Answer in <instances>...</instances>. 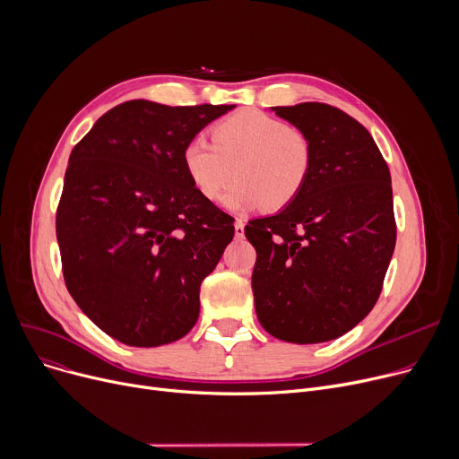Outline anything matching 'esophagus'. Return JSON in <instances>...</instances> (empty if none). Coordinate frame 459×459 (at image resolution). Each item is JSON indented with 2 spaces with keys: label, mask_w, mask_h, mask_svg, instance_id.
Listing matches in <instances>:
<instances>
[{
  "label": "esophagus",
  "mask_w": 459,
  "mask_h": 459,
  "mask_svg": "<svg viewBox=\"0 0 459 459\" xmlns=\"http://www.w3.org/2000/svg\"><path fill=\"white\" fill-rule=\"evenodd\" d=\"M234 234H236V238H244V234H246V225H244V221H236L234 223Z\"/></svg>",
  "instance_id": "esophagus-1"
}]
</instances>
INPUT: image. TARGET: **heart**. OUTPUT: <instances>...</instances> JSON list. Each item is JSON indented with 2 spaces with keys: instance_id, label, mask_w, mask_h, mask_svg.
Wrapping results in <instances>:
<instances>
[{
  "instance_id": "1",
  "label": "heart",
  "mask_w": 459,
  "mask_h": 459,
  "mask_svg": "<svg viewBox=\"0 0 459 459\" xmlns=\"http://www.w3.org/2000/svg\"><path fill=\"white\" fill-rule=\"evenodd\" d=\"M212 143L193 137L182 149V167L199 195L223 197L230 210L277 212L305 187L312 169L310 139L284 120L258 109L236 111L212 126Z\"/></svg>"
}]
</instances>
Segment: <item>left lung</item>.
<instances>
[{
  "mask_svg": "<svg viewBox=\"0 0 459 459\" xmlns=\"http://www.w3.org/2000/svg\"><path fill=\"white\" fill-rule=\"evenodd\" d=\"M312 144L310 177L277 215L253 220L255 308L275 339H339L374 308L396 246L387 161L368 130L339 108H273Z\"/></svg>",
  "mask_w": 459,
  "mask_h": 459,
  "instance_id": "obj_1",
  "label": "left lung"
}]
</instances>
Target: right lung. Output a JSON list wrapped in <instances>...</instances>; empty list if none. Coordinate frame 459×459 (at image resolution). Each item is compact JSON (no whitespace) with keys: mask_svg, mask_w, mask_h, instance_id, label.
I'll return each mask as SVG.
<instances>
[{"mask_svg":"<svg viewBox=\"0 0 459 459\" xmlns=\"http://www.w3.org/2000/svg\"><path fill=\"white\" fill-rule=\"evenodd\" d=\"M232 108L130 100L70 152L56 213L65 284L118 342L163 346L199 318L201 282L234 220L191 186L182 149Z\"/></svg>","mask_w":459,"mask_h":459,"instance_id":"obj_1","label":"right lung"}]
</instances>
